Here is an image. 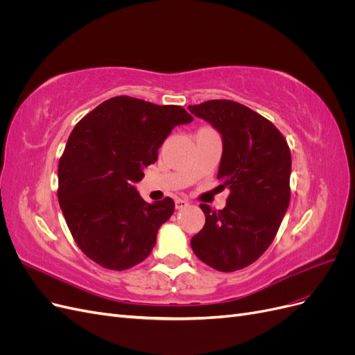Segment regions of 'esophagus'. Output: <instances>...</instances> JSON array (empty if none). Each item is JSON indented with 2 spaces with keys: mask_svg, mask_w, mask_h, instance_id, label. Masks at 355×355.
<instances>
[{
  "mask_svg": "<svg viewBox=\"0 0 355 355\" xmlns=\"http://www.w3.org/2000/svg\"><path fill=\"white\" fill-rule=\"evenodd\" d=\"M175 206H176V209H185V207L189 206V201L184 200V198H176L175 200Z\"/></svg>",
  "mask_w": 355,
  "mask_h": 355,
  "instance_id": "esophagus-1",
  "label": "esophagus"
}]
</instances>
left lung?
Here are the masks:
<instances>
[{"mask_svg": "<svg viewBox=\"0 0 355 355\" xmlns=\"http://www.w3.org/2000/svg\"><path fill=\"white\" fill-rule=\"evenodd\" d=\"M188 110L222 135L218 179L231 189L219 211L200 204L206 223L191 247L213 270L239 271L259 259L280 228L290 202V148L270 120L239 102L207 101Z\"/></svg>", "mask_w": 355, "mask_h": 355, "instance_id": "1", "label": "left lung"}]
</instances>
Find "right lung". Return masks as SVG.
Listing matches in <instances>:
<instances>
[{
  "label": "right lung",
  "mask_w": 355,
  "mask_h": 355,
  "mask_svg": "<svg viewBox=\"0 0 355 355\" xmlns=\"http://www.w3.org/2000/svg\"><path fill=\"white\" fill-rule=\"evenodd\" d=\"M192 120L178 105L115 96L73 127L59 159L58 197L75 243L93 262L124 271L153 252L175 201L149 204L135 184L170 132Z\"/></svg>",
  "instance_id": "1"
}]
</instances>
